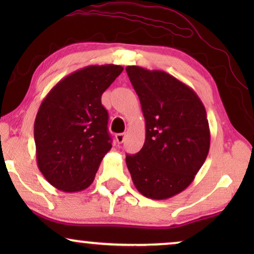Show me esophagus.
<instances>
[{
	"label": "esophagus",
	"instance_id": "34e87169",
	"mask_svg": "<svg viewBox=\"0 0 254 254\" xmlns=\"http://www.w3.org/2000/svg\"><path fill=\"white\" fill-rule=\"evenodd\" d=\"M125 138H126V134L125 133H120V134L116 135V140L118 143H123V142L125 141Z\"/></svg>",
	"mask_w": 254,
	"mask_h": 254
}]
</instances>
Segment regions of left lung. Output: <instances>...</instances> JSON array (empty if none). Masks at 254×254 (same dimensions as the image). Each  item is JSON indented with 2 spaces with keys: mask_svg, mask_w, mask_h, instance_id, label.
<instances>
[{
  "mask_svg": "<svg viewBox=\"0 0 254 254\" xmlns=\"http://www.w3.org/2000/svg\"><path fill=\"white\" fill-rule=\"evenodd\" d=\"M140 98L145 141L126 164L142 195L165 200L186 190L206 161L210 147L207 112L195 91L163 70L128 65Z\"/></svg>",
  "mask_w": 254,
  "mask_h": 254,
  "instance_id": "1",
  "label": "left lung"
}]
</instances>
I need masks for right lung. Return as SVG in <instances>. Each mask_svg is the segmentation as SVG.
I'll return each mask as SVG.
<instances>
[{"instance_id":"add662e5","label":"right lung","mask_w":254,"mask_h":254,"mask_svg":"<svg viewBox=\"0 0 254 254\" xmlns=\"http://www.w3.org/2000/svg\"><path fill=\"white\" fill-rule=\"evenodd\" d=\"M123 70L117 64L78 69L57 83L41 102L34 121L37 163L55 189L75 193L92 184L112 148L102 95Z\"/></svg>"}]
</instances>
